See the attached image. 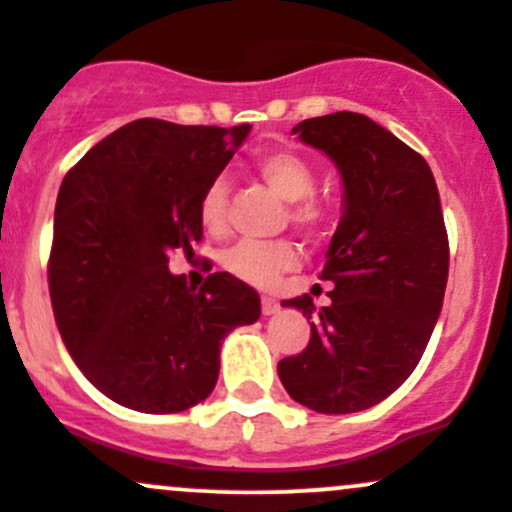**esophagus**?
Masks as SVG:
<instances>
[{"instance_id": "1", "label": "esophagus", "mask_w": 512, "mask_h": 512, "mask_svg": "<svg viewBox=\"0 0 512 512\" xmlns=\"http://www.w3.org/2000/svg\"><path fill=\"white\" fill-rule=\"evenodd\" d=\"M277 312H280V302H277L275 297H270V294H265V297H262V314H265V317H272V314Z\"/></svg>"}]
</instances>
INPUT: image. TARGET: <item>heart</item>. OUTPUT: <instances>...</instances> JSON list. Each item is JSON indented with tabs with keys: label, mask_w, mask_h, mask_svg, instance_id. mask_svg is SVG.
<instances>
[{
	"label": "heart",
	"mask_w": 512,
	"mask_h": 512,
	"mask_svg": "<svg viewBox=\"0 0 512 512\" xmlns=\"http://www.w3.org/2000/svg\"><path fill=\"white\" fill-rule=\"evenodd\" d=\"M257 173L287 203H294V223L317 227L327 218V208L309 195L317 188V173L312 163L292 151H270L257 158ZM227 213V180L215 178L205 188L200 200V220L208 230H220ZM299 262V252L292 242H237L223 255V267L237 280L255 287H267L292 270Z\"/></svg>",
	"instance_id": "obj_1"
}]
</instances>
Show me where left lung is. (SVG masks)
<instances>
[{
    "label": "left lung",
    "instance_id": "1",
    "mask_svg": "<svg viewBox=\"0 0 512 512\" xmlns=\"http://www.w3.org/2000/svg\"><path fill=\"white\" fill-rule=\"evenodd\" d=\"M342 175V220L322 280L329 307L285 299L312 319L302 354L277 364L287 394L317 414H354L394 394L416 369L448 282V237L428 163L352 111L292 128Z\"/></svg>",
    "mask_w": 512,
    "mask_h": 512
}]
</instances>
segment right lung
I'll return each instance as SVG.
<instances>
[{"label":"right lung","mask_w":512,"mask_h":512,"mask_svg":"<svg viewBox=\"0 0 512 512\" xmlns=\"http://www.w3.org/2000/svg\"><path fill=\"white\" fill-rule=\"evenodd\" d=\"M141 118L66 173L54 210L49 292L66 349L98 391L143 414L210 396L220 344L260 319V294L227 272L200 289L168 252L203 237L200 200L250 136Z\"/></svg>","instance_id":"1"}]
</instances>
